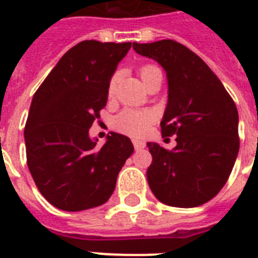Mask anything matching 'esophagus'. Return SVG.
Segmentation results:
<instances>
[{"label":"esophagus","mask_w":258,"mask_h":258,"mask_svg":"<svg viewBox=\"0 0 258 258\" xmlns=\"http://www.w3.org/2000/svg\"><path fill=\"white\" fill-rule=\"evenodd\" d=\"M134 143V147H135V150H142V149H145L146 147V143L143 141H138V139H134L133 141Z\"/></svg>","instance_id":"1"}]
</instances>
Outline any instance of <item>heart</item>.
<instances>
[{
    "label": "heart",
    "mask_w": 258,
    "mask_h": 258,
    "mask_svg": "<svg viewBox=\"0 0 258 258\" xmlns=\"http://www.w3.org/2000/svg\"><path fill=\"white\" fill-rule=\"evenodd\" d=\"M158 68L154 66L142 67L141 76H146L153 71H157ZM115 84H116V78L111 79L108 84V95L112 96L115 91ZM154 120V113L149 109H135L125 108L120 113H117L113 119V127L121 134L130 135V137H142L143 134L149 131L150 124Z\"/></svg>",
    "instance_id": "1"
}]
</instances>
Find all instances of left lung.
I'll list each match as a JSON object with an SVG mask.
<instances>
[{
  "instance_id": "left-lung-1",
  "label": "left lung",
  "mask_w": 258,
  "mask_h": 258,
  "mask_svg": "<svg viewBox=\"0 0 258 258\" xmlns=\"http://www.w3.org/2000/svg\"><path fill=\"white\" fill-rule=\"evenodd\" d=\"M133 48L165 70L169 95L162 137L176 135L170 151L147 143L153 155L147 170L150 188L169 206H200L224 187L238 155L236 104L208 64L179 42H134Z\"/></svg>"
}]
</instances>
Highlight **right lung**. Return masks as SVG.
<instances>
[{"instance_id":"obj_1","label":"right lung","mask_w":258,"mask_h":258,"mask_svg":"<svg viewBox=\"0 0 258 258\" xmlns=\"http://www.w3.org/2000/svg\"><path fill=\"white\" fill-rule=\"evenodd\" d=\"M130 48L131 42H79L32 99L24 131L28 167L44 198L60 210L82 212L107 202L133 155V143L121 134L109 133L101 147L89 138Z\"/></svg>"}]
</instances>
